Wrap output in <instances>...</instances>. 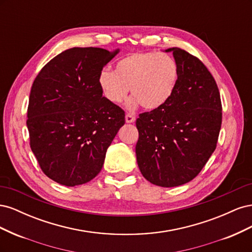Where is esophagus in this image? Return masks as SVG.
<instances>
[{"mask_svg":"<svg viewBox=\"0 0 252 252\" xmlns=\"http://www.w3.org/2000/svg\"><path fill=\"white\" fill-rule=\"evenodd\" d=\"M125 120H126V123H133V122L135 121V117L132 113H127L125 117Z\"/></svg>","mask_w":252,"mask_h":252,"instance_id":"1","label":"esophagus"}]
</instances>
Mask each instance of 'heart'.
<instances>
[{"instance_id": "1", "label": "heart", "mask_w": 252, "mask_h": 252, "mask_svg": "<svg viewBox=\"0 0 252 252\" xmlns=\"http://www.w3.org/2000/svg\"><path fill=\"white\" fill-rule=\"evenodd\" d=\"M179 73V65L171 56L140 51L119 60L114 72L102 70L98 74V85L111 103L123 102L130 88L134 97L128 102L129 108L141 104L146 109H156L172 95Z\"/></svg>"}]
</instances>
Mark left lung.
Segmentation results:
<instances>
[{
    "label": "left lung",
    "instance_id": "1",
    "mask_svg": "<svg viewBox=\"0 0 252 252\" xmlns=\"http://www.w3.org/2000/svg\"><path fill=\"white\" fill-rule=\"evenodd\" d=\"M172 51L179 80L164 105L139 114L135 146L143 177L161 187L193 180L208 162L222 124V102L216 80L202 61L178 47Z\"/></svg>",
    "mask_w": 252,
    "mask_h": 252
}]
</instances>
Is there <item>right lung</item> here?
I'll use <instances>...</instances> for the list:
<instances>
[{"instance_id":"1","label":"right lung","mask_w":252,"mask_h":252,"mask_svg":"<svg viewBox=\"0 0 252 252\" xmlns=\"http://www.w3.org/2000/svg\"><path fill=\"white\" fill-rule=\"evenodd\" d=\"M73 47L50 60L33 81L27 109L30 148L42 171L68 187L101 171L125 111L103 96L98 74L117 55Z\"/></svg>"}]
</instances>
